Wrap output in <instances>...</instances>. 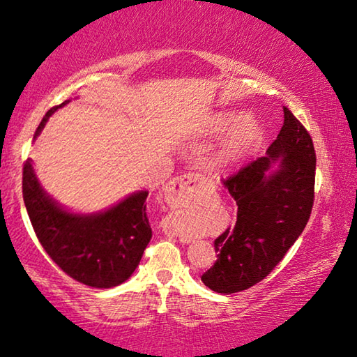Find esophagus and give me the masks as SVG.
I'll list each match as a JSON object with an SVG mask.
<instances>
[{"mask_svg": "<svg viewBox=\"0 0 357 357\" xmlns=\"http://www.w3.org/2000/svg\"><path fill=\"white\" fill-rule=\"evenodd\" d=\"M206 185V179L203 176H198L195 173L181 174V176L170 181L165 187V200L170 206H178V204L183 203L187 197H190L192 193L204 189Z\"/></svg>", "mask_w": 357, "mask_h": 357, "instance_id": "34e87169", "label": "esophagus"}]
</instances>
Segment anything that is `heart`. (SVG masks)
I'll use <instances>...</instances> for the list:
<instances>
[{
    "label": "heart",
    "mask_w": 357,
    "mask_h": 357,
    "mask_svg": "<svg viewBox=\"0 0 357 357\" xmlns=\"http://www.w3.org/2000/svg\"><path fill=\"white\" fill-rule=\"evenodd\" d=\"M233 119L231 114H219L214 119L213 129L222 130L229 124V121ZM259 129L257 119L252 114H241L239 118L233 121V124L229 126L225 137L222 138L219 157L222 160H234L238 157L243 155L247 149H249L255 140L258 138Z\"/></svg>",
    "instance_id": "b5f03b06"
}]
</instances>
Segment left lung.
I'll return each instance as SVG.
<instances>
[{"instance_id":"obj_1","label":"left lung","mask_w":357,"mask_h":357,"mask_svg":"<svg viewBox=\"0 0 357 357\" xmlns=\"http://www.w3.org/2000/svg\"><path fill=\"white\" fill-rule=\"evenodd\" d=\"M283 126L264 157L223 181L238 204L236 225L214 241L217 259L202 282L217 293L261 282L301 236L315 198L313 142L283 107Z\"/></svg>"}]
</instances>
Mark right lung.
Segmentation results:
<instances>
[{"instance_id":"obj_1","label":"right lung","mask_w":357,"mask_h":357,"mask_svg":"<svg viewBox=\"0 0 357 357\" xmlns=\"http://www.w3.org/2000/svg\"><path fill=\"white\" fill-rule=\"evenodd\" d=\"M68 102L45 113L34 138ZM22 187L36 236L69 277L93 288H113L134 274L153 236L146 215L148 190L132 193L102 213L74 214L42 189L31 159L23 165Z\"/></svg>"}]
</instances>
